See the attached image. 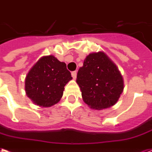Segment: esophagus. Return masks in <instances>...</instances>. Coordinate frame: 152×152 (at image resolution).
Returning a JSON list of instances; mask_svg holds the SVG:
<instances>
[{
	"mask_svg": "<svg viewBox=\"0 0 152 152\" xmlns=\"http://www.w3.org/2000/svg\"><path fill=\"white\" fill-rule=\"evenodd\" d=\"M71 75H72V77H73V78H74V79L75 80V79H76V77H77V72L76 71L72 72Z\"/></svg>",
	"mask_w": 152,
	"mask_h": 152,
	"instance_id": "1",
	"label": "esophagus"
}]
</instances>
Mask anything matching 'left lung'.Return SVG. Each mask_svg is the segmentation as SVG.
Wrapping results in <instances>:
<instances>
[{"label": "left lung", "instance_id": "8db88e82", "mask_svg": "<svg viewBox=\"0 0 152 152\" xmlns=\"http://www.w3.org/2000/svg\"><path fill=\"white\" fill-rule=\"evenodd\" d=\"M77 83L85 104L91 109L113 106L124 89V80L116 64L104 52L90 53L77 75Z\"/></svg>", "mask_w": 152, "mask_h": 152}]
</instances>
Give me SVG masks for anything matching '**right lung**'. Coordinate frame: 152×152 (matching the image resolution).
<instances>
[{
  "instance_id": "obj_1",
  "label": "right lung",
  "mask_w": 152,
  "mask_h": 152,
  "mask_svg": "<svg viewBox=\"0 0 152 152\" xmlns=\"http://www.w3.org/2000/svg\"><path fill=\"white\" fill-rule=\"evenodd\" d=\"M72 78L65 62L53 55L42 56L26 76V96L35 104L49 108L60 101L64 87Z\"/></svg>"
}]
</instances>
